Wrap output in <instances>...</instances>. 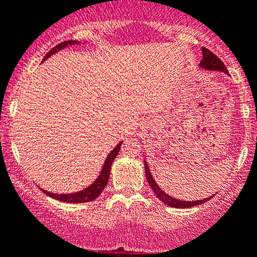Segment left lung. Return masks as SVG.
I'll use <instances>...</instances> for the list:
<instances>
[{
	"mask_svg": "<svg viewBox=\"0 0 257 257\" xmlns=\"http://www.w3.org/2000/svg\"><path fill=\"white\" fill-rule=\"evenodd\" d=\"M199 67L205 70H216V72H223L225 74H228V70L225 68L223 62L219 60L215 53H212L210 50L206 49V47H202V60L199 63ZM144 162H145V174H146V179H148L149 185L151 187L152 191L155 193V195L159 197L161 201H162L163 204L167 205V206L176 207V208H189V207L197 206V205L204 204V202L208 201V200L212 197V196H208L204 200H195V201H184V200H179V199H176V197H172L171 195H168L166 191H163L159 185H157L156 180H155L154 177H152L150 168H149L146 160H144Z\"/></svg>",
	"mask_w": 257,
	"mask_h": 257,
	"instance_id": "1",
	"label": "left lung"
}]
</instances>
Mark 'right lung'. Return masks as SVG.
I'll return each mask as SVG.
<instances>
[{"mask_svg":"<svg viewBox=\"0 0 257 257\" xmlns=\"http://www.w3.org/2000/svg\"><path fill=\"white\" fill-rule=\"evenodd\" d=\"M74 45H81V42L75 41V40H68V41L61 42V44H58L57 46L53 47V49L51 50L46 56H45L42 62L46 61L47 58H50L51 56L55 55V53H57L58 51L63 50L64 47L74 46ZM122 143L123 142H120L117 146H115L113 150L109 152L108 156L106 157L105 163H103V166H102V168H101V172H100V174L97 176V178L95 179L91 184L87 185L86 188H84L83 190H79V191H77V193H70V194H55V193H51V191L44 190V189H41V190L44 191L46 195H49L50 197H53V199H56V200H60V201H62V202H70V204H83V202L94 201L95 199H97V197L100 196V194L102 193V190L107 185V182H108V178H109V172H111L112 162H113V160L117 157Z\"/></svg>","mask_w":257,"mask_h":257,"instance_id":"right-lung-1","label":"right lung"}]
</instances>
